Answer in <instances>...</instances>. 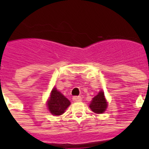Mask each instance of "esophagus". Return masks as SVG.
Masks as SVG:
<instances>
[{
	"instance_id": "esophagus-1",
	"label": "esophagus",
	"mask_w": 149,
	"mask_h": 149,
	"mask_svg": "<svg viewBox=\"0 0 149 149\" xmlns=\"http://www.w3.org/2000/svg\"><path fill=\"white\" fill-rule=\"evenodd\" d=\"M72 100L75 102H79V101H81L82 100V97H79V96H76V97H72Z\"/></svg>"
}]
</instances>
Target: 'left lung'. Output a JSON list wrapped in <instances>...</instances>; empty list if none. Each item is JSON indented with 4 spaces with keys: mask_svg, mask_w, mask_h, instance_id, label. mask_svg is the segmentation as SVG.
I'll use <instances>...</instances> for the list:
<instances>
[{
    "mask_svg": "<svg viewBox=\"0 0 149 149\" xmlns=\"http://www.w3.org/2000/svg\"><path fill=\"white\" fill-rule=\"evenodd\" d=\"M107 107V103L104 97V92L102 91H100L97 95L93 98L90 104V108L97 113H102L104 112Z\"/></svg>",
    "mask_w": 149,
    "mask_h": 149,
    "instance_id": "1",
    "label": "left lung"
}]
</instances>
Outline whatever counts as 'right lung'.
I'll use <instances>...</instances> for the list:
<instances>
[{"label": "right lung", "mask_w": 149, "mask_h": 149, "mask_svg": "<svg viewBox=\"0 0 149 149\" xmlns=\"http://www.w3.org/2000/svg\"><path fill=\"white\" fill-rule=\"evenodd\" d=\"M48 108L53 115H61L65 112V109L70 105V100L65 97L62 93L52 89L49 100H48Z\"/></svg>", "instance_id": "add662e5"}]
</instances>
